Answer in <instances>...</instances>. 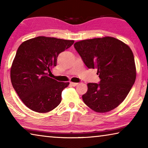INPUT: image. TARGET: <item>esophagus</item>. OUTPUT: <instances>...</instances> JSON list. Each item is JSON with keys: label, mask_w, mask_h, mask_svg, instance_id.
Here are the masks:
<instances>
[{"label": "esophagus", "mask_w": 148, "mask_h": 148, "mask_svg": "<svg viewBox=\"0 0 148 148\" xmlns=\"http://www.w3.org/2000/svg\"><path fill=\"white\" fill-rule=\"evenodd\" d=\"M70 84H71L72 86L75 87V86H76L78 84H77V83H75V82H71V83H70Z\"/></svg>", "instance_id": "1"}]
</instances>
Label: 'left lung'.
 I'll return each instance as SVG.
<instances>
[{"label":"left lung","mask_w":148,"mask_h":148,"mask_svg":"<svg viewBox=\"0 0 148 148\" xmlns=\"http://www.w3.org/2000/svg\"><path fill=\"white\" fill-rule=\"evenodd\" d=\"M74 46L89 69H97L99 84H87L84 103L99 113L117 107L126 98L136 77L134 58L128 45L111 36L84 40Z\"/></svg>","instance_id":"1"}]
</instances>
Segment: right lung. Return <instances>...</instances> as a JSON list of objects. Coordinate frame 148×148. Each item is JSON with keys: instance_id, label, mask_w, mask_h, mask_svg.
Instances as JSON below:
<instances>
[{"instance_id": "1", "label": "right lung", "mask_w": 148, "mask_h": 148, "mask_svg": "<svg viewBox=\"0 0 148 148\" xmlns=\"http://www.w3.org/2000/svg\"><path fill=\"white\" fill-rule=\"evenodd\" d=\"M74 40L38 36L23 42L17 49L10 69L12 86L24 104L32 111L47 113L61 102L69 82L49 77L59 54Z\"/></svg>"}]
</instances>
